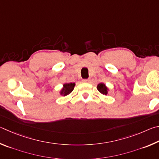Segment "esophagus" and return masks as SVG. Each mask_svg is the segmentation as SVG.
I'll return each instance as SVG.
<instances>
[{"label":"esophagus","instance_id":"34e87169","mask_svg":"<svg viewBox=\"0 0 159 159\" xmlns=\"http://www.w3.org/2000/svg\"><path fill=\"white\" fill-rule=\"evenodd\" d=\"M89 82V80H83V82Z\"/></svg>","mask_w":159,"mask_h":159}]
</instances>
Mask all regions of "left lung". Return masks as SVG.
<instances>
[{
	"instance_id": "1",
	"label": "left lung",
	"mask_w": 159,
	"mask_h": 159,
	"mask_svg": "<svg viewBox=\"0 0 159 159\" xmlns=\"http://www.w3.org/2000/svg\"><path fill=\"white\" fill-rule=\"evenodd\" d=\"M97 89H98V91L100 93L105 96H107L108 94V92H109L110 91L109 88H108L103 82L99 83V84L97 85Z\"/></svg>"
}]
</instances>
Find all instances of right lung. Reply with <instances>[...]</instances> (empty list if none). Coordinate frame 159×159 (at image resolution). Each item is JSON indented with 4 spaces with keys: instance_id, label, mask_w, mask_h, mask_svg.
<instances>
[{
    "instance_id": "add662e5",
    "label": "right lung",
    "mask_w": 159,
    "mask_h": 159,
    "mask_svg": "<svg viewBox=\"0 0 159 159\" xmlns=\"http://www.w3.org/2000/svg\"><path fill=\"white\" fill-rule=\"evenodd\" d=\"M75 86V83H64L63 84V87L59 91V94L62 96H66L69 95L74 89Z\"/></svg>"
}]
</instances>
